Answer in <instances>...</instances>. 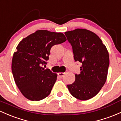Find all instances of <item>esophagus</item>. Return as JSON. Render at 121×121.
I'll return each instance as SVG.
<instances>
[{
    "instance_id": "esophagus-1",
    "label": "esophagus",
    "mask_w": 121,
    "mask_h": 121,
    "mask_svg": "<svg viewBox=\"0 0 121 121\" xmlns=\"http://www.w3.org/2000/svg\"><path fill=\"white\" fill-rule=\"evenodd\" d=\"M65 75V73L64 72H59L58 73V76L59 77H60V78H63L64 77V76Z\"/></svg>"
}]
</instances>
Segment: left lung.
I'll list each match as a JSON object with an SVG mask.
<instances>
[{
    "label": "left lung",
    "mask_w": 121,
    "mask_h": 121,
    "mask_svg": "<svg viewBox=\"0 0 121 121\" xmlns=\"http://www.w3.org/2000/svg\"><path fill=\"white\" fill-rule=\"evenodd\" d=\"M65 35L72 46L75 61L82 63L80 73L67 85L73 96L86 100L100 91L107 79L109 54L106 46L95 33L84 29L66 31Z\"/></svg>",
    "instance_id": "1"
}]
</instances>
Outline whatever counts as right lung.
Returning <instances> with one entry per match:
<instances>
[{"label":"right lung","mask_w":121,"mask_h":121,"mask_svg":"<svg viewBox=\"0 0 121 121\" xmlns=\"http://www.w3.org/2000/svg\"><path fill=\"white\" fill-rule=\"evenodd\" d=\"M66 40L62 33L39 30L19 42L11 69L16 84L25 98L38 101L49 95L57 75L42 66L49 60L51 48Z\"/></svg>","instance_id":"add662e5"}]
</instances>
